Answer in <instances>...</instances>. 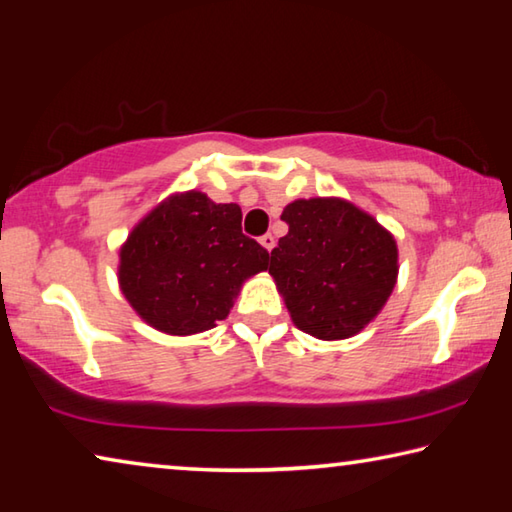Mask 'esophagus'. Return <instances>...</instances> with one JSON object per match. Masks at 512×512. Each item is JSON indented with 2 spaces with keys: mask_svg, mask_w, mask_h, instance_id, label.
Returning <instances> with one entry per match:
<instances>
[{
  "mask_svg": "<svg viewBox=\"0 0 512 512\" xmlns=\"http://www.w3.org/2000/svg\"><path fill=\"white\" fill-rule=\"evenodd\" d=\"M259 244H262L268 253H271V250L275 248V237L273 235H264V237H259Z\"/></svg>",
  "mask_w": 512,
  "mask_h": 512,
  "instance_id": "34e87169",
  "label": "esophagus"
}]
</instances>
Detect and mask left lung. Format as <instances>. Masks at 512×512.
<instances>
[{
	"instance_id": "8db88e82",
	"label": "left lung",
	"mask_w": 512,
	"mask_h": 512,
	"mask_svg": "<svg viewBox=\"0 0 512 512\" xmlns=\"http://www.w3.org/2000/svg\"><path fill=\"white\" fill-rule=\"evenodd\" d=\"M282 221L289 232L271 250L268 273L293 323L323 341L359 334L397 282L391 232L343 198H300Z\"/></svg>"
}]
</instances>
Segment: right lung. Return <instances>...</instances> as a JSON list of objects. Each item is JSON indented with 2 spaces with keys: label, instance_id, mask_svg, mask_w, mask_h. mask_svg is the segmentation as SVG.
<instances>
[{
  "label": "right lung",
  "instance_id": "obj_1",
  "mask_svg": "<svg viewBox=\"0 0 512 512\" xmlns=\"http://www.w3.org/2000/svg\"><path fill=\"white\" fill-rule=\"evenodd\" d=\"M266 268L268 250L241 232V207L192 189L135 225L119 250V287L151 327L187 336L228 316L241 284Z\"/></svg>",
  "mask_w": 512,
  "mask_h": 512
}]
</instances>
